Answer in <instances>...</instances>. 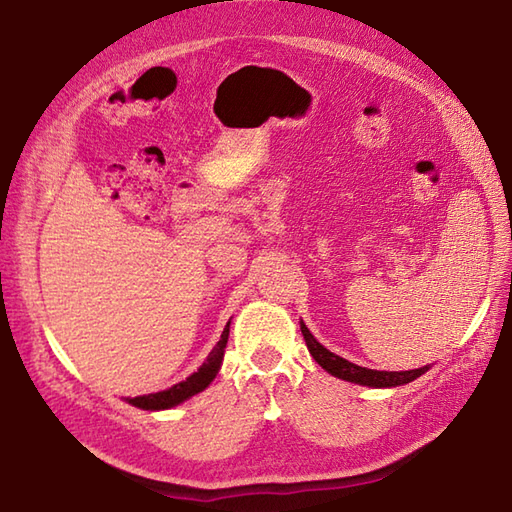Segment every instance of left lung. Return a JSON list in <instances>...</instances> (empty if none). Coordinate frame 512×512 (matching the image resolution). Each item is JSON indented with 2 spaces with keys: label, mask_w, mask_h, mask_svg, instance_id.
<instances>
[{
  "label": "left lung",
  "mask_w": 512,
  "mask_h": 512,
  "mask_svg": "<svg viewBox=\"0 0 512 512\" xmlns=\"http://www.w3.org/2000/svg\"><path fill=\"white\" fill-rule=\"evenodd\" d=\"M301 334H303V339H306V345H308L312 358L325 369V372L336 376V378L350 380V383H356V385H367V387L407 385L429 369V365L418 367V369H409V372H378V369H367V367L345 361V358L332 354L330 350H325V347L317 339H314L310 330L303 323H301Z\"/></svg>",
  "instance_id": "left-lung-1"
}]
</instances>
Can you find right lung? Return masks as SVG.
<instances>
[{
	"mask_svg": "<svg viewBox=\"0 0 512 512\" xmlns=\"http://www.w3.org/2000/svg\"><path fill=\"white\" fill-rule=\"evenodd\" d=\"M226 341H228V323L226 328L220 336V341L211 350L209 358L202 363V367L198 372H193L187 380H182V383L173 385L165 391H156V394H147V396H136V398H129V405H134L138 409H169V407H176L180 402H184L187 398L200 394L202 389H206L211 385V380L215 378V374L220 372V365H222V358H224V350H226Z\"/></svg>",
	"mask_w": 512,
	"mask_h": 512,
	"instance_id": "1",
	"label": "right lung"
}]
</instances>
